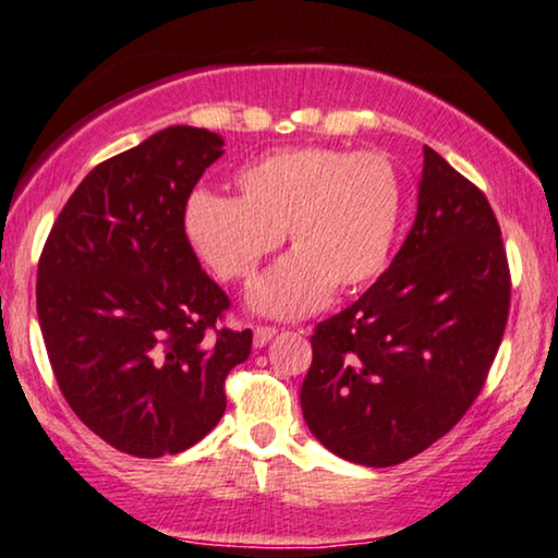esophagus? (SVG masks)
Here are the masks:
<instances>
[{"instance_id": "esophagus-1", "label": "esophagus", "mask_w": 558, "mask_h": 558, "mask_svg": "<svg viewBox=\"0 0 558 558\" xmlns=\"http://www.w3.org/2000/svg\"><path fill=\"white\" fill-rule=\"evenodd\" d=\"M278 333L276 326H255V347H265Z\"/></svg>"}]
</instances>
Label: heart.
<instances>
[{
	"label": "heart",
	"mask_w": 558,
	"mask_h": 558,
	"mask_svg": "<svg viewBox=\"0 0 558 558\" xmlns=\"http://www.w3.org/2000/svg\"><path fill=\"white\" fill-rule=\"evenodd\" d=\"M238 197L199 190L184 232L227 282H247L276 253L295 250L255 282L250 303L272 316H303L331 288L349 293L379 276L399 222V182L381 154L326 146L263 156L234 177Z\"/></svg>",
	"instance_id": "1"
}]
</instances>
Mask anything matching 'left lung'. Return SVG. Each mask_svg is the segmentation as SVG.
<instances>
[{
    "label": "left lung",
    "mask_w": 558,
    "mask_h": 558,
    "mask_svg": "<svg viewBox=\"0 0 558 558\" xmlns=\"http://www.w3.org/2000/svg\"><path fill=\"white\" fill-rule=\"evenodd\" d=\"M511 308L490 202L425 146L417 217L372 288L313 328L301 407L343 460L389 468L458 425L481 395Z\"/></svg>",
    "instance_id": "left-lung-1"
}]
</instances>
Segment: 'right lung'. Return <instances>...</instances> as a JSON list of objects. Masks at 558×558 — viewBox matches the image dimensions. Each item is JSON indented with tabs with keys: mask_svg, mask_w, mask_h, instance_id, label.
Returning <instances> with one entry per match:
<instances>
[{
	"mask_svg": "<svg viewBox=\"0 0 558 558\" xmlns=\"http://www.w3.org/2000/svg\"><path fill=\"white\" fill-rule=\"evenodd\" d=\"M222 156L207 129L171 125L98 163L47 234L37 316L58 387L116 450L161 458L222 420L225 379L253 331L222 326L230 298L184 232L194 186Z\"/></svg>",
	"mask_w": 558,
	"mask_h": 558,
	"instance_id": "right-lung-1",
	"label": "right lung"
}]
</instances>
